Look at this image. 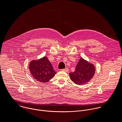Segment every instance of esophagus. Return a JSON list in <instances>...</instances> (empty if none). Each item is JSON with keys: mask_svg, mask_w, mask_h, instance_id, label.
<instances>
[{"mask_svg": "<svg viewBox=\"0 0 122 122\" xmlns=\"http://www.w3.org/2000/svg\"><path fill=\"white\" fill-rule=\"evenodd\" d=\"M62 71H65V72H68V71L69 69H68V68H64V69H62Z\"/></svg>", "mask_w": 122, "mask_h": 122, "instance_id": "1", "label": "esophagus"}]
</instances>
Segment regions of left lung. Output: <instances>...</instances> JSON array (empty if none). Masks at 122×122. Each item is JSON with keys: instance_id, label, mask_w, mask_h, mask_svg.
I'll list each match as a JSON object with an SVG mask.
<instances>
[{"instance_id": "1", "label": "left lung", "mask_w": 122, "mask_h": 122, "mask_svg": "<svg viewBox=\"0 0 122 122\" xmlns=\"http://www.w3.org/2000/svg\"><path fill=\"white\" fill-rule=\"evenodd\" d=\"M94 65L81 58L74 72L69 73V77L75 84L82 85L89 82L95 73Z\"/></svg>"}]
</instances>
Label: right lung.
I'll return each mask as SVG.
<instances>
[{"mask_svg": "<svg viewBox=\"0 0 122 122\" xmlns=\"http://www.w3.org/2000/svg\"><path fill=\"white\" fill-rule=\"evenodd\" d=\"M30 73L34 78L41 82H48L56 72L47 57L31 61L29 65Z\"/></svg>", "mask_w": 122, "mask_h": 122, "instance_id": "1", "label": "right lung"}]
</instances>
